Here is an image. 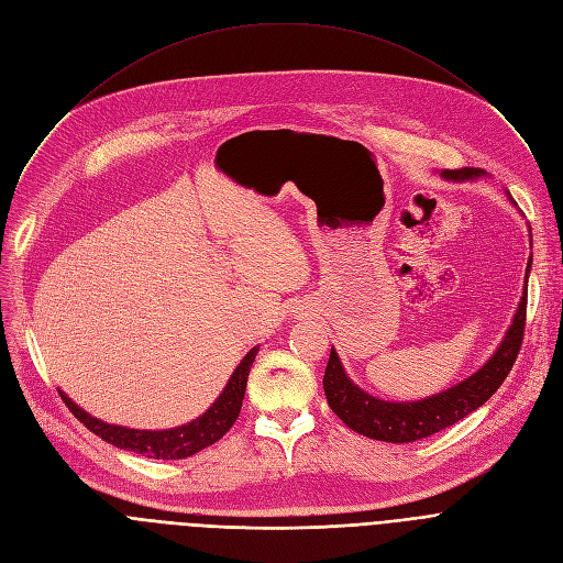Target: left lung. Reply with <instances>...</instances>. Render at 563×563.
Returning a JSON list of instances; mask_svg holds the SVG:
<instances>
[{
  "label": "left lung",
  "instance_id": "obj_1",
  "mask_svg": "<svg viewBox=\"0 0 563 563\" xmlns=\"http://www.w3.org/2000/svg\"><path fill=\"white\" fill-rule=\"evenodd\" d=\"M482 173H484L482 168H456V170H445L442 175H445L448 180H467V177H477ZM525 321H527V294L518 306V312L514 317L511 329L507 331L505 342H501L499 349L495 351V356L477 374L461 380L459 386L450 388L448 393H440L429 399L410 401V404L380 401L363 393L358 386H353V383L346 378L335 349H331L329 365H327V372H323V393H327L329 406L335 416L349 429L363 433L367 438L383 440V442H412V440L433 435L442 429L456 424L459 420L470 416L472 410L484 406L501 383H505L522 346Z\"/></svg>",
  "mask_w": 563,
  "mask_h": 563
}]
</instances>
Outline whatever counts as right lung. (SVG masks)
<instances>
[{
  "label": "right lung",
  "instance_id": "obj_1",
  "mask_svg": "<svg viewBox=\"0 0 563 563\" xmlns=\"http://www.w3.org/2000/svg\"><path fill=\"white\" fill-rule=\"evenodd\" d=\"M257 351H260V346H253L246 353L240 367H236L234 374L230 376L223 395L212 404V408L207 410L202 418L194 420L191 424L170 429V431H136V429H125V427H113V424H107L102 420H96L88 416V412H84L79 406H75L64 393H58V395H62L68 410L88 431H93L102 440L111 442L113 448L136 452L147 459H164V461L187 459L205 448L214 445L217 440H221L230 431L234 420L240 418L249 372L257 356Z\"/></svg>",
  "mask_w": 563,
  "mask_h": 563
}]
</instances>
